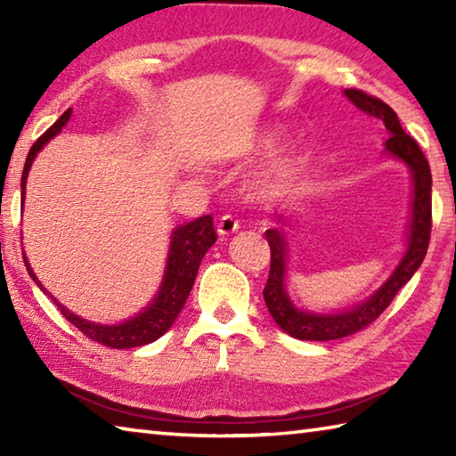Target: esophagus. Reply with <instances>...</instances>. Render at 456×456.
<instances>
[{"label": "esophagus", "instance_id": "34e87169", "mask_svg": "<svg viewBox=\"0 0 456 456\" xmlns=\"http://www.w3.org/2000/svg\"><path fill=\"white\" fill-rule=\"evenodd\" d=\"M239 231V221L235 217H231V215H223L217 223V233L219 237H229L233 235Z\"/></svg>", "mask_w": 456, "mask_h": 456}]
</instances>
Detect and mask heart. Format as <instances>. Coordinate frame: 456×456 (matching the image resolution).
<instances>
[{
    "mask_svg": "<svg viewBox=\"0 0 456 456\" xmlns=\"http://www.w3.org/2000/svg\"><path fill=\"white\" fill-rule=\"evenodd\" d=\"M283 138V130L280 126H272L264 130L257 138V149L259 151H272L273 146ZM305 167V151L302 146H293V149L285 151L280 157H275L269 167L261 173L256 189L261 197L275 199L281 197L285 192H289L299 176L304 173Z\"/></svg>",
    "mask_w": 456,
    "mask_h": 456,
    "instance_id": "obj_1",
    "label": "heart"
}]
</instances>
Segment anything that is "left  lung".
<instances>
[{
    "instance_id": "obj_1",
    "label": "left lung",
    "mask_w": 456,
    "mask_h": 456,
    "mask_svg": "<svg viewBox=\"0 0 456 456\" xmlns=\"http://www.w3.org/2000/svg\"><path fill=\"white\" fill-rule=\"evenodd\" d=\"M344 96L368 117L382 120L388 130V141L384 142V152L388 157L403 163L411 173V215H408V229L404 251L400 256L396 267L386 277L384 283L366 299L344 310H305L299 307L289 296L288 285V265H289V231L291 215H275L273 229L265 231L267 243L272 247V269L264 289V299L273 322L285 334L307 342H328L352 336L372 323L386 307L390 305L398 289L411 281V277L419 272L424 256H427L430 241V217H432V176L430 167L424 159L414 138L404 133L403 125L392 108L374 96L364 94L362 90H344Z\"/></svg>"
}]
</instances>
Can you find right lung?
Returning <instances> with one entry per match:
<instances>
[{
    "instance_id": "add662e5",
    "label": "right lung",
    "mask_w": 456,
    "mask_h": 456,
    "mask_svg": "<svg viewBox=\"0 0 456 456\" xmlns=\"http://www.w3.org/2000/svg\"><path fill=\"white\" fill-rule=\"evenodd\" d=\"M70 117H72V108H68V110L61 114V117L53 122V125L45 130L40 138H37L32 149H29L26 165H24V173H21V207H24V200H26L28 175L36 157L53 136H58L61 133V128L68 125ZM215 241H217V235H215L211 215H203V217H199L195 221L176 225L171 231L165 273H163V280H160L157 293H154L151 302L146 304L141 312L134 314L133 318L118 323H98V322L82 318V315L74 314L72 310H68V307L61 305L58 299L44 288L40 280H37V275L34 273V269L26 257V251H24V264L29 277L36 281L37 288H40L45 296L58 305V310L64 314V318L70 323H74L84 336L94 339V342L108 346V348L125 350V348H138V346L151 344L154 339H159L160 336L167 334L168 328L175 323L176 315L181 314L184 302H187L189 293L192 289V283H195L200 261H203L205 253L211 249V245Z\"/></svg>"
}]
</instances>
